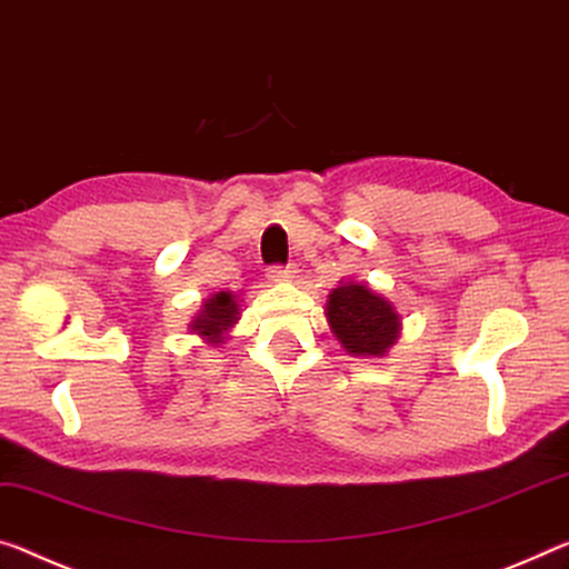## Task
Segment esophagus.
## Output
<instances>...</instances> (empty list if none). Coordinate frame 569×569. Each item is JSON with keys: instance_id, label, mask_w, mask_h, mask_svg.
<instances>
[{"instance_id": "1", "label": "esophagus", "mask_w": 569, "mask_h": 569, "mask_svg": "<svg viewBox=\"0 0 569 569\" xmlns=\"http://www.w3.org/2000/svg\"><path fill=\"white\" fill-rule=\"evenodd\" d=\"M268 281H273V283H281V281H288V278L293 276V268L291 266H268Z\"/></svg>"}]
</instances>
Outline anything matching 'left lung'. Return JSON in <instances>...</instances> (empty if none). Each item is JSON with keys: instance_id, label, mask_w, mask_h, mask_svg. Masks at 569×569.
Instances as JSON below:
<instances>
[{"instance_id": "1", "label": "left lung", "mask_w": 569, "mask_h": 569, "mask_svg": "<svg viewBox=\"0 0 569 569\" xmlns=\"http://www.w3.org/2000/svg\"><path fill=\"white\" fill-rule=\"evenodd\" d=\"M327 319L333 337L355 357H382L400 331V317L392 303L359 283L333 288Z\"/></svg>"}]
</instances>
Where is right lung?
Here are the masks:
<instances>
[{
  "mask_svg": "<svg viewBox=\"0 0 569 569\" xmlns=\"http://www.w3.org/2000/svg\"><path fill=\"white\" fill-rule=\"evenodd\" d=\"M236 319H238L236 299H232L230 291H220L214 293L212 299H207L202 313L192 323V329L197 333H202V337H207V341L218 345V341H222V331H228V327H232Z\"/></svg>",
  "mask_w": 569,
  "mask_h": 569,
  "instance_id": "obj_1",
  "label": "right lung"
}]
</instances>
